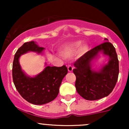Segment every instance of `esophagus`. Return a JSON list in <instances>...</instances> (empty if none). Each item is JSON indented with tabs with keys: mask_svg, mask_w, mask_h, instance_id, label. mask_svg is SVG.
I'll return each mask as SVG.
<instances>
[{
	"mask_svg": "<svg viewBox=\"0 0 129 129\" xmlns=\"http://www.w3.org/2000/svg\"><path fill=\"white\" fill-rule=\"evenodd\" d=\"M67 69H68V71H69V72H73V67H72V66H70V65H69L67 67Z\"/></svg>",
	"mask_w": 129,
	"mask_h": 129,
	"instance_id": "34e87169",
	"label": "esophagus"
}]
</instances>
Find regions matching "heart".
<instances>
[{"mask_svg": "<svg viewBox=\"0 0 129 129\" xmlns=\"http://www.w3.org/2000/svg\"><path fill=\"white\" fill-rule=\"evenodd\" d=\"M79 50L81 54H84L89 50V47L86 44H82V41H76L66 44L60 50V54L64 58L68 59L73 56V54Z\"/></svg>", "mask_w": 129, "mask_h": 129, "instance_id": "heart-1", "label": "heart"}]
</instances>
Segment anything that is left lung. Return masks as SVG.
Here are the masks:
<instances>
[{
  "label": "left lung",
  "instance_id": "8db88e82",
  "mask_svg": "<svg viewBox=\"0 0 129 129\" xmlns=\"http://www.w3.org/2000/svg\"><path fill=\"white\" fill-rule=\"evenodd\" d=\"M90 50L74 63L76 77L75 87L83 98L93 101L107 96L113 91L119 75V61L116 50L109 40ZM101 55L108 60L98 69L93 67L94 60Z\"/></svg>",
  "mask_w": 129,
  "mask_h": 129
}]
</instances>
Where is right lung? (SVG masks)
Returning <instances> with one entry per match:
<instances>
[{
    "mask_svg": "<svg viewBox=\"0 0 129 129\" xmlns=\"http://www.w3.org/2000/svg\"><path fill=\"white\" fill-rule=\"evenodd\" d=\"M45 48L39 47L36 42H25L16 51L13 63V79L19 94L29 103L35 105L45 104L57 97L63 78L68 73L66 66L50 67L45 63V68L34 76L28 75L19 62L22 55L34 52L42 55Z\"/></svg>",
    "mask_w": 129,
    "mask_h": 129,
    "instance_id": "1",
    "label": "right lung"
}]
</instances>
